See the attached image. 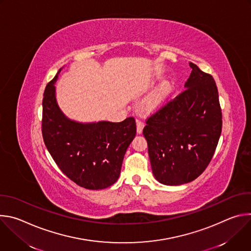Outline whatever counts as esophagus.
I'll use <instances>...</instances> for the list:
<instances>
[{
    "label": "esophagus",
    "instance_id": "1",
    "mask_svg": "<svg viewBox=\"0 0 251 251\" xmlns=\"http://www.w3.org/2000/svg\"><path fill=\"white\" fill-rule=\"evenodd\" d=\"M136 124H137V133L141 134L143 131V128H144V126H145V123L141 120H137Z\"/></svg>",
    "mask_w": 251,
    "mask_h": 251
}]
</instances>
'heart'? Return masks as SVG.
Here are the masks:
<instances>
[{"label": "heart", "instance_id": "b5f03b06", "mask_svg": "<svg viewBox=\"0 0 251 251\" xmlns=\"http://www.w3.org/2000/svg\"><path fill=\"white\" fill-rule=\"evenodd\" d=\"M171 86L169 83L164 84L157 92H155L153 95H151L148 100L146 101V107L149 109H156L164 102L166 99L168 93L170 92Z\"/></svg>", "mask_w": 251, "mask_h": 251}]
</instances>
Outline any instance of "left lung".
Wrapping results in <instances>:
<instances>
[{
  "instance_id": "obj_1",
  "label": "left lung",
  "mask_w": 251,
  "mask_h": 251,
  "mask_svg": "<svg viewBox=\"0 0 251 251\" xmlns=\"http://www.w3.org/2000/svg\"><path fill=\"white\" fill-rule=\"evenodd\" d=\"M190 66L186 89L151 115L143 129L153 175L167 186L187 184L201 175L222 133L216 81L196 64Z\"/></svg>"
}]
</instances>
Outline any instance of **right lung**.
Segmentation results:
<instances>
[{"mask_svg":"<svg viewBox=\"0 0 251 251\" xmlns=\"http://www.w3.org/2000/svg\"><path fill=\"white\" fill-rule=\"evenodd\" d=\"M57 75L44 92L42 132L46 147L61 172L76 185L88 190L108 188L118 180L124 155L136 135L135 119L84 124L68 119L55 98Z\"/></svg>","mask_w":251,"mask_h":251,"instance_id":"1","label":"right lung"}]
</instances>
